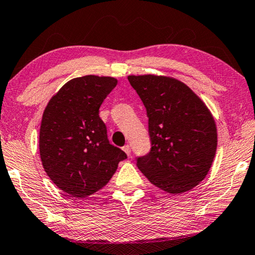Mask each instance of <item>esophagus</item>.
Instances as JSON below:
<instances>
[{"label":"esophagus","instance_id":"esophagus-1","mask_svg":"<svg viewBox=\"0 0 255 255\" xmlns=\"http://www.w3.org/2000/svg\"><path fill=\"white\" fill-rule=\"evenodd\" d=\"M123 149L125 152H126V154L128 155V156H130V153H131V149H130V146H129V145H125V146L123 147Z\"/></svg>","mask_w":255,"mask_h":255}]
</instances>
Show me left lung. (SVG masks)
<instances>
[{"label": "left lung", "mask_w": 255, "mask_h": 255, "mask_svg": "<svg viewBox=\"0 0 255 255\" xmlns=\"http://www.w3.org/2000/svg\"><path fill=\"white\" fill-rule=\"evenodd\" d=\"M148 118L151 149L137 167L156 187L181 194L201 183L217 149V128L205 104L179 80L162 76H129Z\"/></svg>", "instance_id": "1"}]
</instances>
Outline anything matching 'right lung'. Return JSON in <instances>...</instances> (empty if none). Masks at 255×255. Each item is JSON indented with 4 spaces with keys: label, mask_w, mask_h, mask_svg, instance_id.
<instances>
[{
    "label": "right lung",
    "mask_w": 255,
    "mask_h": 255,
    "mask_svg": "<svg viewBox=\"0 0 255 255\" xmlns=\"http://www.w3.org/2000/svg\"><path fill=\"white\" fill-rule=\"evenodd\" d=\"M112 77L84 76L64 84L50 100L39 130V153L50 179L71 197L104 187L127 159L110 144L99 109L117 86Z\"/></svg>",
    "instance_id": "right-lung-1"
}]
</instances>
